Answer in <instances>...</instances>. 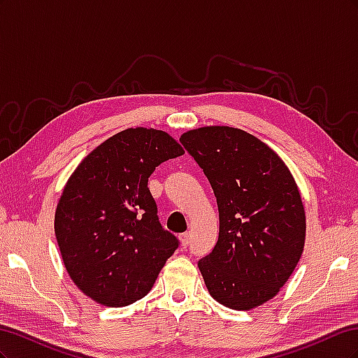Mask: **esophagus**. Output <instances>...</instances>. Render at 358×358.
<instances>
[{
    "label": "esophagus",
    "mask_w": 358,
    "mask_h": 358,
    "mask_svg": "<svg viewBox=\"0 0 358 358\" xmlns=\"http://www.w3.org/2000/svg\"><path fill=\"white\" fill-rule=\"evenodd\" d=\"M189 239H191V234H189V233H182V234L179 236L180 245H182L183 248H187V246L189 245Z\"/></svg>",
    "instance_id": "1"
}]
</instances>
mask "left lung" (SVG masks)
Instances as JSON below:
<instances>
[{"label":"left lung","instance_id":"1","mask_svg":"<svg viewBox=\"0 0 358 358\" xmlns=\"http://www.w3.org/2000/svg\"><path fill=\"white\" fill-rule=\"evenodd\" d=\"M179 140L218 204V242L199 262L209 294L236 310L262 306L289 279L305 246L297 183L275 150L243 129L201 127Z\"/></svg>","mask_w":358,"mask_h":358}]
</instances>
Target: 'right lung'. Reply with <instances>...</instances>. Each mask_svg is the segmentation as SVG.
I'll return each instance as SVG.
<instances>
[{"mask_svg":"<svg viewBox=\"0 0 358 358\" xmlns=\"http://www.w3.org/2000/svg\"><path fill=\"white\" fill-rule=\"evenodd\" d=\"M183 155L166 131L128 128L76 167L55 212V236L69 276L109 308L143 299L179 241L158 221L148 188L155 167Z\"/></svg>","mask_w":358,"mask_h":358,"instance_id":"obj_1","label":"right lung"}]
</instances>
